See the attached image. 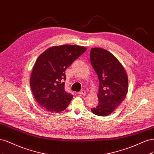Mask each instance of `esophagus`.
<instances>
[{
	"mask_svg": "<svg viewBox=\"0 0 154 154\" xmlns=\"http://www.w3.org/2000/svg\"><path fill=\"white\" fill-rule=\"evenodd\" d=\"M79 94L80 95H86V91L85 90H81V91L79 92Z\"/></svg>",
	"mask_w": 154,
	"mask_h": 154,
	"instance_id": "esophagus-1",
	"label": "esophagus"
}]
</instances>
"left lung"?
Segmentation results:
<instances>
[{
	"instance_id": "8db88e82",
	"label": "left lung",
	"mask_w": 154,
	"mask_h": 154,
	"mask_svg": "<svg viewBox=\"0 0 154 154\" xmlns=\"http://www.w3.org/2000/svg\"><path fill=\"white\" fill-rule=\"evenodd\" d=\"M90 63L99 80V102L91 111L97 116H106L125 99L128 90V77L120 61L103 48L91 49Z\"/></svg>"
}]
</instances>
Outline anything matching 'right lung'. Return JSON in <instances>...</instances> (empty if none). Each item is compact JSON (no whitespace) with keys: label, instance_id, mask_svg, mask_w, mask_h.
<instances>
[{"label":"right lung","instance_id":"add662e5","mask_svg":"<svg viewBox=\"0 0 154 154\" xmlns=\"http://www.w3.org/2000/svg\"><path fill=\"white\" fill-rule=\"evenodd\" d=\"M86 51V48L63 45L48 48L38 57L30 79L31 90L37 102L49 112H61L73 95L64 90V72Z\"/></svg>","mask_w":154,"mask_h":154}]
</instances>
